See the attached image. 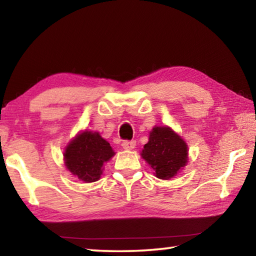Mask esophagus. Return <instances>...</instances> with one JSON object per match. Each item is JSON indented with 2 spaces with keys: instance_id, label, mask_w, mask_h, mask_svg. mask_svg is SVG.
I'll return each instance as SVG.
<instances>
[{
  "instance_id": "esophagus-1",
  "label": "esophagus",
  "mask_w": 256,
  "mask_h": 256,
  "mask_svg": "<svg viewBox=\"0 0 256 256\" xmlns=\"http://www.w3.org/2000/svg\"><path fill=\"white\" fill-rule=\"evenodd\" d=\"M122 146L125 150H132L136 146V141H124L122 144Z\"/></svg>"
}]
</instances>
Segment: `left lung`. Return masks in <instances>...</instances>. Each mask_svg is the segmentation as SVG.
Wrapping results in <instances>:
<instances>
[{
  "mask_svg": "<svg viewBox=\"0 0 256 256\" xmlns=\"http://www.w3.org/2000/svg\"><path fill=\"white\" fill-rule=\"evenodd\" d=\"M188 144L168 126H154L141 156L160 180H170L188 164Z\"/></svg>",
  "mask_w": 256,
  "mask_h": 256,
  "instance_id": "8db88e82",
  "label": "left lung"
}]
</instances>
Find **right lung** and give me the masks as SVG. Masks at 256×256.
Wrapping results in <instances>:
<instances>
[{"mask_svg":"<svg viewBox=\"0 0 256 256\" xmlns=\"http://www.w3.org/2000/svg\"><path fill=\"white\" fill-rule=\"evenodd\" d=\"M115 154L110 144L98 132L78 134L64 151V162L78 178L92 183L100 178L102 166Z\"/></svg>","mask_w":256,"mask_h":256,"instance_id":"right-lung-1","label":"right lung"}]
</instances>
